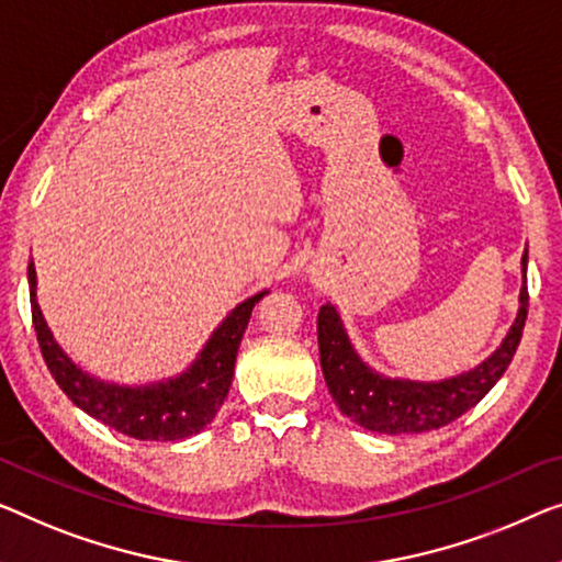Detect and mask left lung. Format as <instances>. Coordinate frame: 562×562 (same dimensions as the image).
Here are the masks:
<instances>
[{"instance_id": "left-lung-1", "label": "left lung", "mask_w": 562, "mask_h": 562, "mask_svg": "<svg viewBox=\"0 0 562 562\" xmlns=\"http://www.w3.org/2000/svg\"><path fill=\"white\" fill-rule=\"evenodd\" d=\"M525 267L527 255H522V270ZM527 303L530 295L527 284H522L520 313L502 346L474 371L439 383L391 381L371 371L350 348L335 307L323 305L317 313V348H321V366L330 396L342 414L368 431L422 434L441 429L480 404L507 371L520 346Z\"/></svg>"}]
</instances>
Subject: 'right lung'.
Returning a JSON list of instances; mask_svg holds the SVG:
<instances>
[{
    "label": "right lung",
    "instance_id": "1",
    "mask_svg": "<svg viewBox=\"0 0 562 562\" xmlns=\"http://www.w3.org/2000/svg\"><path fill=\"white\" fill-rule=\"evenodd\" d=\"M27 278L32 325H35L42 358H45L57 386L86 414L125 434V437L140 441L187 439L191 434L204 429L206 424H212V418L229 393L234 361H237V350L241 335L247 330L249 315H252V307L259 303V297H265V292H259V295L234 307L227 321L216 328L212 340L206 342V348L201 350L196 363L187 373H181L179 379L154 383V386L144 389H125L115 386V383L90 379L57 348L37 307L35 267H32V262L27 267Z\"/></svg>",
    "mask_w": 562,
    "mask_h": 562
}]
</instances>
